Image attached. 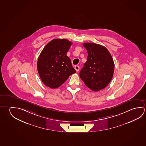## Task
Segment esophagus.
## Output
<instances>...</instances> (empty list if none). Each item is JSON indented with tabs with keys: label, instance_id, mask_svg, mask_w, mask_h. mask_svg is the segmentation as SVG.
<instances>
[{
	"label": "esophagus",
	"instance_id": "34e87169",
	"mask_svg": "<svg viewBox=\"0 0 146 146\" xmlns=\"http://www.w3.org/2000/svg\"><path fill=\"white\" fill-rule=\"evenodd\" d=\"M75 69L76 71L77 72H78L79 70V66H75Z\"/></svg>",
	"mask_w": 146,
	"mask_h": 146
}]
</instances>
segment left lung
Segmentation results:
<instances>
[{
	"label": "left lung",
	"instance_id": "1",
	"mask_svg": "<svg viewBox=\"0 0 146 146\" xmlns=\"http://www.w3.org/2000/svg\"><path fill=\"white\" fill-rule=\"evenodd\" d=\"M88 52L86 62L79 73L85 85L97 92L106 87L112 79L115 64L108 50L94 43L83 44Z\"/></svg>",
	"mask_w": 146,
	"mask_h": 146
}]
</instances>
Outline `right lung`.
Returning a JSON list of instances; mask_svg holds the SVG:
<instances>
[{
	"instance_id": "obj_1",
	"label": "right lung",
	"mask_w": 146,
	"mask_h": 146,
	"mask_svg": "<svg viewBox=\"0 0 146 146\" xmlns=\"http://www.w3.org/2000/svg\"><path fill=\"white\" fill-rule=\"evenodd\" d=\"M72 44L66 39H53L42 51L37 68L39 76L46 86L58 88L71 75L76 72L67 55Z\"/></svg>"
}]
</instances>
